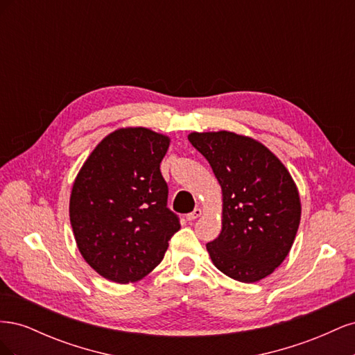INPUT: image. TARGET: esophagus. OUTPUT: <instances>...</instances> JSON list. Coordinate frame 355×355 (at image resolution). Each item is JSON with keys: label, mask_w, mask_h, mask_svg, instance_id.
Here are the masks:
<instances>
[{"label": "esophagus", "mask_w": 355, "mask_h": 355, "mask_svg": "<svg viewBox=\"0 0 355 355\" xmlns=\"http://www.w3.org/2000/svg\"><path fill=\"white\" fill-rule=\"evenodd\" d=\"M200 216H201V209H196L194 211H191V213L187 214V219H188V220H196V219H198Z\"/></svg>", "instance_id": "1"}]
</instances>
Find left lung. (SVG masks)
Masks as SVG:
<instances>
[{"label": "left lung", "mask_w": 355, "mask_h": 355, "mask_svg": "<svg viewBox=\"0 0 355 355\" xmlns=\"http://www.w3.org/2000/svg\"><path fill=\"white\" fill-rule=\"evenodd\" d=\"M222 187V231L207 243L219 271L241 283L259 282L292 249L300 201L287 168L254 139L231 132L191 133Z\"/></svg>", "instance_id": "left-lung-1"}]
</instances>
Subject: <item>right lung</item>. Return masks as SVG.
<instances>
[{
  "instance_id": "1",
  "label": "right lung",
  "mask_w": 355,
  "mask_h": 355,
  "mask_svg": "<svg viewBox=\"0 0 355 355\" xmlns=\"http://www.w3.org/2000/svg\"><path fill=\"white\" fill-rule=\"evenodd\" d=\"M170 139L144 127L120 128L94 148L73 182L69 218L93 270L115 283L137 282L163 261L180 230L167 207L159 163Z\"/></svg>"
}]
</instances>
